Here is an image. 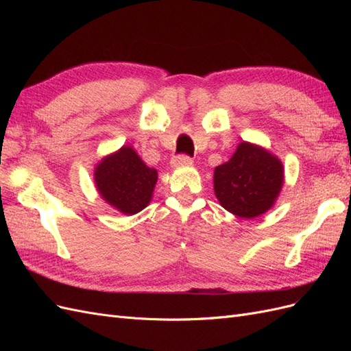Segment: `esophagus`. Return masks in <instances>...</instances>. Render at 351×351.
<instances>
[{"label": "esophagus", "mask_w": 351, "mask_h": 351, "mask_svg": "<svg viewBox=\"0 0 351 351\" xmlns=\"http://www.w3.org/2000/svg\"><path fill=\"white\" fill-rule=\"evenodd\" d=\"M193 162V159L187 156V155H177L171 159V165L173 167H183V165H190Z\"/></svg>", "instance_id": "obj_1"}]
</instances>
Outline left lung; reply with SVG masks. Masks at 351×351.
<instances>
[{
  "label": "left lung",
  "mask_w": 351,
  "mask_h": 351,
  "mask_svg": "<svg viewBox=\"0 0 351 351\" xmlns=\"http://www.w3.org/2000/svg\"><path fill=\"white\" fill-rule=\"evenodd\" d=\"M282 183L284 168L280 159L249 142H241L230 161L214 171V190L221 206L244 219L271 209Z\"/></svg>",
  "instance_id": "1"
}]
</instances>
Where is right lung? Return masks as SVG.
<instances>
[{
  "instance_id": "obj_1",
  "label": "right lung",
  "mask_w": 351,
  "mask_h": 351,
  "mask_svg": "<svg viewBox=\"0 0 351 351\" xmlns=\"http://www.w3.org/2000/svg\"><path fill=\"white\" fill-rule=\"evenodd\" d=\"M158 173L147 167L132 146L102 158L95 168V186L108 205L125 215L145 209L152 199Z\"/></svg>"
}]
</instances>
